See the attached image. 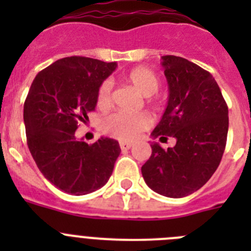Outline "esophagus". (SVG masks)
Instances as JSON below:
<instances>
[{"instance_id":"esophagus-1","label":"esophagus","mask_w":251,"mask_h":251,"mask_svg":"<svg viewBox=\"0 0 251 251\" xmlns=\"http://www.w3.org/2000/svg\"><path fill=\"white\" fill-rule=\"evenodd\" d=\"M119 146H121L122 151H128L130 147H132L133 143H130V142H121V143H119Z\"/></svg>"}]
</instances>
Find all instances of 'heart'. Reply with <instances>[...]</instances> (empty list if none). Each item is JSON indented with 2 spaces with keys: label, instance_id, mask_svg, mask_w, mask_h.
<instances>
[{
  "label": "heart",
  "instance_id": "heart-1",
  "mask_svg": "<svg viewBox=\"0 0 251 251\" xmlns=\"http://www.w3.org/2000/svg\"><path fill=\"white\" fill-rule=\"evenodd\" d=\"M126 81L143 97H152L158 92L159 79L157 74L150 68L137 66L132 69L126 76ZM113 85L109 80H105L99 86L97 95V104L100 109H106L112 104ZM152 123L147 113H129L115 112L103 119L101 128L109 136L115 137L121 141H132L139 136V133L147 129Z\"/></svg>",
  "mask_w": 251,
  "mask_h": 251
}]
</instances>
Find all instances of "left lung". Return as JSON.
I'll list each match as a JSON object with an SVG mask.
<instances>
[{
	"label": "left lung",
	"mask_w": 251,
	"mask_h": 251,
	"mask_svg": "<svg viewBox=\"0 0 251 251\" xmlns=\"http://www.w3.org/2000/svg\"><path fill=\"white\" fill-rule=\"evenodd\" d=\"M168 83V101L151 136L176 139L163 150L152 142V154L142 166L148 187L179 199L202 187L220 165L229 129V109L212 75L174 55L162 56Z\"/></svg>",
	"instance_id": "8db88e82"
}]
</instances>
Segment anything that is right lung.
Returning a JSON list of instances; mask_svg holds the SVG:
<instances>
[{
    "label": "right lung",
    "mask_w": 251,
    "mask_h": 251,
    "mask_svg": "<svg viewBox=\"0 0 251 251\" xmlns=\"http://www.w3.org/2000/svg\"><path fill=\"white\" fill-rule=\"evenodd\" d=\"M115 68L117 63L92 57H64L31 84L24 105L28 150L44 177L66 194L94 192L112 176L118 142L101 137L88 145L75 138V130L89 121L99 86Z\"/></svg>",
    "instance_id": "right-lung-1"
}]
</instances>
